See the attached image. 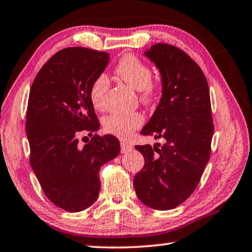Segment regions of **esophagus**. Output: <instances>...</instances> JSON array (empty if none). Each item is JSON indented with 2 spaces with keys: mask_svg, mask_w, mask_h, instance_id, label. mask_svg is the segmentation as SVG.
<instances>
[{
  "mask_svg": "<svg viewBox=\"0 0 252 252\" xmlns=\"http://www.w3.org/2000/svg\"><path fill=\"white\" fill-rule=\"evenodd\" d=\"M131 149H132V146H130V144H127L126 142H121V152L122 153L129 152V151H131Z\"/></svg>",
  "mask_w": 252,
  "mask_h": 252,
  "instance_id": "obj_1",
  "label": "esophagus"
}]
</instances>
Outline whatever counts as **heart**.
Listing matches in <instances>:
<instances>
[{
    "label": "heart",
    "instance_id": "1",
    "mask_svg": "<svg viewBox=\"0 0 252 252\" xmlns=\"http://www.w3.org/2000/svg\"><path fill=\"white\" fill-rule=\"evenodd\" d=\"M116 72L120 78L135 90L139 91L140 100L149 104L156 99L157 88L152 82V72L147 64L132 54L123 57L116 66ZM109 89V79L102 73L93 80L89 91L90 101L95 110H103L105 94ZM144 117L140 112H114L103 120V129L111 135L126 140L135 130L141 127Z\"/></svg>",
    "mask_w": 252,
    "mask_h": 252
}]
</instances>
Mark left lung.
I'll use <instances>...</instances> for the list:
<instances>
[{
	"label": "left lung",
	"instance_id": "8db88e82",
	"mask_svg": "<svg viewBox=\"0 0 252 252\" xmlns=\"http://www.w3.org/2000/svg\"><path fill=\"white\" fill-rule=\"evenodd\" d=\"M144 55L160 71L162 96L141 134L163 138L165 143L135 146L144 165L133 183L142 203L170 210L190 197L210 159V93L202 70L182 50L157 43Z\"/></svg>",
	"mask_w": 252,
	"mask_h": 252
}]
</instances>
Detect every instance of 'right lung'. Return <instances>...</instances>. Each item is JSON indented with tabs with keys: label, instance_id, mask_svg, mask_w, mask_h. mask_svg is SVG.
Returning <instances> with one entry per match:
<instances>
[{
	"label": "right lung",
	"instance_id": "right-lung-1",
	"mask_svg": "<svg viewBox=\"0 0 252 252\" xmlns=\"http://www.w3.org/2000/svg\"><path fill=\"white\" fill-rule=\"evenodd\" d=\"M109 60L106 52L63 49L42 66L30 90V163L50 201L69 212L95 202L100 168L120 153V142L111 134H94L79 146L81 134L92 135L100 127L89 91Z\"/></svg>",
	"mask_w": 252,
	"mask_h": 252
}]
</instances>
